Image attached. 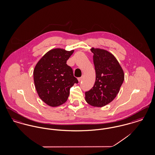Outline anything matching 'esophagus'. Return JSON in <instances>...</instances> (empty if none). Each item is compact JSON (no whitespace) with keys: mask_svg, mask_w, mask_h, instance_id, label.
<instances>
[{"mask_svg":"<svg viewBox=\"0 0 155 155\" xmlns=\"http://www.w3.org/2000/svg\"><path fill=\"white\" fill-rule=\"evenodd\" d=\"M81 80H82V77H79V78H78V80L79 82H80V81H81Z\"/></svg>","mask_w":155,"mask_h":155,"instance_id":"esophagus-1","label":"esophagus"}]
</instances>
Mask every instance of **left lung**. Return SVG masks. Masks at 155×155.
Returning a JSON list of instances; mask_svg holds the SVG:
<instances>
[{
	"instance_id": "1",
	"label": "left lung",
	"mask_w": 155,
	"mask_h": 155,
	"mask_svg": "<svg viewBox=\"0 0 155 155\" xmlns=\"http://www.w3.org/2000/svg\"><path fill=\"white\" fill-rule=\"evenodd\" d=\"M96 80L94 87L85 92L87 102L95 107H102L116 97L124 80L123 70L110 52L92 48Z\"/></svg>"
}]
</instances>
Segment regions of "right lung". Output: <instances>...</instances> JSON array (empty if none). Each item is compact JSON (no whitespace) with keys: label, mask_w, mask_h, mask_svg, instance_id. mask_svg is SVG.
Instances as JSON below:
<instances>
[{"label":"right lung","mask_w":155,"mask_h":155,"mask_svg":"<svg viewBox=\"0 0 155 155\" xmlns=\"http://www.w3.org/2000/svg\"><path fill=\"white\" fill-rule=\"evenodd\" d=\"M74 50L53 49L37 63L34 70V81L39 97L48 105L56 107L65 103L70 89L78 82L73 69L66 64Z\"/></svg>","instance_id":"add662e5"}]
</instances>
